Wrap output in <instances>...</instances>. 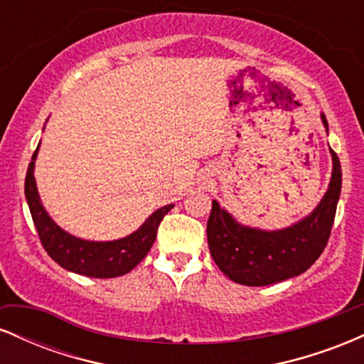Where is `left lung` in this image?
Here are the masks:
<instances>
[{
	"instance_id": "left-lung-1",
	"label": "left lung",
	"mask_w": 364,
	"mask_h": 364,
	"mask_svg": "<svg viewBox=\"0 0 364 364\" xmlns=\"http://www.w3.org/2000/svg\"><path fill=\"white\" fill-rule=\"evenodd\" d=\"M328 135V123L320 114ZM332 156V174L323 196L308 215L281 229H262L241 224L231 212L212 200L207 223L210 255L225 277L243 286H269L306 272L327 245L337 202L342 171L337 154Z\"/></svg>"
}]
</instances>
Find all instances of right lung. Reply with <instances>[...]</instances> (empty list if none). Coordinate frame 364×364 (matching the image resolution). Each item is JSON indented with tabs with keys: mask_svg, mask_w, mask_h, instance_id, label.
Wrapping results in <instances>:
<instances>
[{
	"mask_svg": "<svg viewBox=\"0 0 364 364\" xmlns=\"http://www.w3.org/2000/svg\"><path fill=\"white\" fill-rule=\"evenodd\" d=\"M39 147L41 141L27 169L25 198H27L32 219H34L36 229L39 232L41 243L49 257L68 272L95 279L119 277V275L128 274L129 270L135 269L152 248L159 224H161L162 217L174 207V203L154 210L136 231L119 237V240L90 241L70 235L48 214L43 205V200H41L39 190H37L34 171Z\"/></svg>",
	"mask_w": 364,
	"mask_h": 364,
	"instance_id": "obj_1",
	"label": "right lung"
}]
</instances>
